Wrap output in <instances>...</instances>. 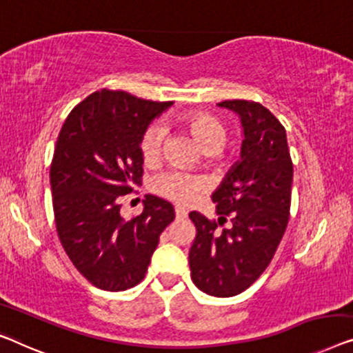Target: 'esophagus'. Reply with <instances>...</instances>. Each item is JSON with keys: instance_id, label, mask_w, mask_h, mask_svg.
I'll list each match as a JSON object with an SVG mask.
<instances>
[{"instance_id": "34e87169", "label": "esophagus", "mask_w": 353, "mask_h": 353, "mask_svg": "<svg viewBox=\"0 0 353 353\" xmlns=\"http://www.w3.org/2000/svg\"><path fill=\"white\" fill-rule=\"evenodd\" d=\"M175 216H176V219H186L188 218V212L185 210V208L176 207L175 208Z\"/></svg>"}]
</instances>
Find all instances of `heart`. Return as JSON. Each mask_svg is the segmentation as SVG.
<instances>
[{
  "label": "heart",
  "mask_w": 353,
  "mask_h": 353,
  "mask_svg": "<svg viewBox=\"0 0 353 353\" xmlns=\"http://www.w3.org/2000/svg\"><path fill=\"white\" fill-rule=\"evenodd\" d=\"M180 124L192 135V139L205 154H214L221 151L228 141V130L223 122L208 113H188L181 116ZM165 130L159 124H152L145 130L140 141L141 159L145 164H152L161 156ZM152 189L161 196L172 199L178 203H191L202 192L203 183L186 173L170 170L156 176Z\"/></svg>",
  "instance_id": "1"
}]
</instances>
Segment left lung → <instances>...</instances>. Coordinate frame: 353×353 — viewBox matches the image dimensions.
<instances>
[{
    "mask_svg": "<svg viewBox=\"0 0 353 353\" xmlns=\"http://www.w3.org/2000/svg\"><path fill=\"white\" fill-rule=\"evenodd\" d=\"M218 106L240 117L242 150L212 194L218 221L189 213L197 231L189 268L199 290L229 298L256 282L272 261L290 218L293 162L285 127L268 108L247 100H224ZM228 219L230 228L219 232Z\"/></svg>",
    "mask_w": 353,
    "mask_h": 353,
    "instance_id": "1",
    "label": "left lung"
}]
</instances>
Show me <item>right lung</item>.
<instances>
[{
	"instance_id": "obj_1",
	"label": "right lung",
	"mask_w": 353,
	"mask_h": 353,
	"mask_svg": "<svg viewBox=\"0 0 353 353\" xmlns=\"http://www.w3.org/2000/svg\"><path fill=\"white\" fill-rule=\"evenodd\" d=\"M172 101L101 89L66 117L50 164L55 226L74 268L97 288L139 285L162 231L175 219L170 202L148 194L125 221L121 197L141 185V137Z\"/></svg>"
}]
</instances>
